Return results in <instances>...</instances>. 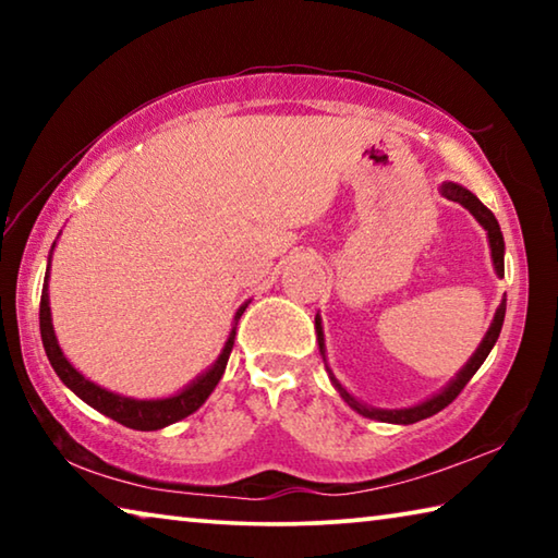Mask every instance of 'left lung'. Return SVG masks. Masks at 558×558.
I'll list each match as a JSON object with an SVG mask.
<instances>
[{"label": "left lung", "instance_id": "1", "mask_svg": "<svg viewBox=\"0 0 558 558\" xmlns=\"http://www.w3.org/2000/svg\"><path fill=\"white\" fill-rule=\"evenodd\" d=\"M440 194L446 196V199L450 202H458L460 206H465V209L475 216V221L483 226V229L487 231V241H489V256H493V266H495V272L499 278H505V239H502V231H499V223L495 219V214L487 209V206L477 199L475 194L470 192V189H465L462 184H456V182H442L440 184ZM505 310H507V295L502 298V302H499V307L495 310V317H493V325H489V329L483 337V342H480V347L475 349V354H472L468 359V364L462 366V369L452 376V379L442 386V389L438 393H433L430 399L415 403V405H409V409H376V405H366L359 399H354L352 393H349L342 384H339V379L335 376V372L329 369L327 364V347H325V332H323V317H319V313L315 315V332H317V344H319V354H323V362H325V369L329 374V381H332L335 389L339 391V396L347 401L349 409H354L359 415H364V418H372V421H381V423H396V426H411V423L415 421H423L428 418V415L438 413L446 409L448 403H452V399L465 389V384L475 376V372L483 366V362L487 359V354L493 352V347L497 342L499 332H502V323H505Z\"/></svg>", "mask_w": 558, "mask_h": 558}]
</instances>
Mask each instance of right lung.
<instances>
[{
	"mask_svg": "<svg viewBox=\"0 0 558 558\" xmlns=\"http://www.w3.org/2000/svg\"><path fill=\"white\" fill-rule=\"evenodd\" d=\"M56 248V241L51 245V253ZM51 253H49V266H46L44 276V290H41V307H39V327H41V342L46 349V356L53 366V372L59 374V379L69 386V389L78 396L81 401H86L93 409L100 411L108 418L122 423V426L135 428V430H159L172 426V423L192 415L199 405L209 399L216 384L221 381L226 372V364H229L233 339H235V325H239L241 315L248 307V302L235 310L233 315V327L229 332V339L221 349V354L216 356V362L209 369L202 372L194 381H189L184 389H179L172 396H165V399H132V396H122L116 391H108L83 376L75 366L65 359L63 349L59 347V339L53 332V319H51V305H49V278H51Z\"/></svg>",
	"mask_w": 558,
	"mask_h": 558,
	"instance_id": "1",
	"label": "right lung"
}]
</instances>
